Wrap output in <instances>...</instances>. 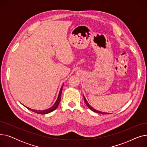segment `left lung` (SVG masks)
<instances>
[{
  "label": "left lung",
  "mask_w": 147,
  "mask_h": 147,
  "mask_svg": "<svg viewBox=\"0 0 147 147\" xmlns=\"http://www.w3.org/2000/svg\"><path fill=\"white\" fill-rule=\"evenodd\" d=\"M83 98H84V102H85V103H86V105L88 107V108L90 110H92V111H94V112H95V113H100V114H110V113H104V112H102V111H98V110H96V109H94L93 107H92V106H90V105H89V104L88 102V101H87V100L86 99V98H85V97H84V95H83Z\"/></svg>",
  "instance_id": "left-lung-1"
}]
</instances>
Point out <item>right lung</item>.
I'll return each mask as SVG.
<instances>
[{
	"label": "right lung",
	"mask_w": 147,
	"mask_h": 147,
	"mask_svg": "<svg viewBox=\"0 0 147 147\" xmlns=\"http://www.w3.org/2000/svg\"><path fill=\"white\" fill-rule=\"evenodd\" d=\"M63 85H64V84H63V86H61V89H60V90H59V94H58V98H57V100H56L55 102L54 103V104H53L52 107H51L50 108H49V109H46V110H34V109H30V108H28V107H26V106H25V105H24V106L27 108V109H28V110H31V111H33V112H34V113H37V114H48V113H49L52 112L53 111H54V110H55L57 109V107L58 106V105H59V102H60L61 98L62 90H63ZM22 105H23V104H22Z\"/></svg>",
	"instance_id": "1"
}]
</instances>
